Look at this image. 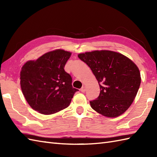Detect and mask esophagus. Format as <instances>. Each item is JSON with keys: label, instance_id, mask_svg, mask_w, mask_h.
<instances>
[{"label": "esophagus", "instance_id": "34e87169", "mask_svg": "<svg viewBox=\"0 0 157 157\" xmlns=\"http://www.w3.org/2000/svg\"><path fill=\"white\" fill-rule=\"evenodd\" d=\"M86 88L85 86H83V87L80 89V91H81L82 92H84L86 91Z\"/></svg>", "mask_w": 157, "mask_h": 157}]
</instances>
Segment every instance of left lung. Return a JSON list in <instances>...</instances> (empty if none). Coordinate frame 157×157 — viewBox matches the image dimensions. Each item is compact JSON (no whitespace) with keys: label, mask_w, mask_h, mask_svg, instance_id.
<instances>
[{"label":"left lung","mask_w":157,"mask_h":157,"mask_svg":"<svg viewBox=\"0 0 157 157\" xmlns=\"http://www.w3.org/2000/svg\"><path fill=\"white\" fill-rule=\"evenodd\" d=\"M91 69L99 84L98 97L91 107L108 117L123 114L134 101L141 83L140 73L127 56L111 51H94L78 55Z\"/></svg>","instance_id":"8db88e82"}]
</instances>
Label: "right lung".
Returning a JSON list of instances; mask_svg holds the SVG:
<instances>
[{
  "instance_id": "right-lung-1",
  "label": "right lung",
  "mask_w": 157,
  "mask_h": 157,
  "mask_svg": "<svg viewBox=\"0 0 157 157\" xmlns=\"http://www.w3.org/2000/svg\"><path fill=\"white\" fill-rule=\"evenodd\" d=\"M71 53L55 50L36 61H29L20 72L23 96L31 107L44 115H51L67 107L78 89L65 69Z\"/></svg>"
}]
</instances>
